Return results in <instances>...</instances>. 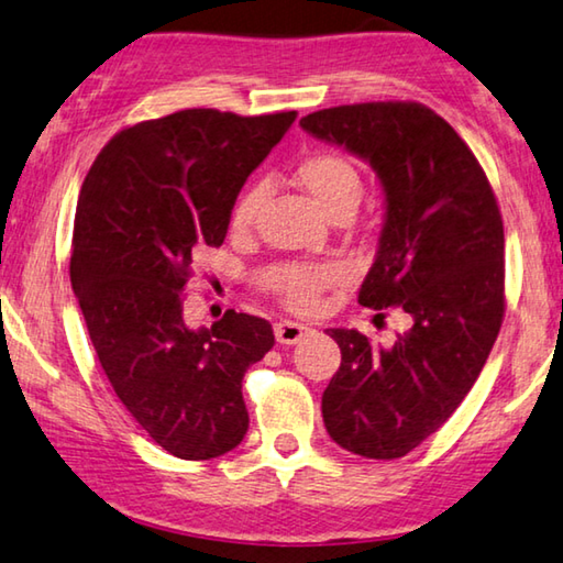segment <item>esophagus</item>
Listing matches in <instances>:
<instances>
[{
    "label": "esophagus",
    "instance_id": "obj_1",
    "mask_svg": "<svg viewBox=\"0 0 563 563\" xmlns=\"http://www.w3.org/2000/svg\"><path fill=\"white\" fill-rule=\"evenodd\" d=\"M309 331V327H303V324H299V321H279V324L274 327V334H276V342L279 344H297L299 339L307 334Z\"/></svg>",
    "mask_w": 563,
    "mask_h": 563
}]
</instances>
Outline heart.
Listing matches in <instances>:
<instances>
[{"instance_id":"heart-1","label":"heart","mask_w":563,"mask_h":563,"mask_svg":"<svg viewBox=\"0 0 563 563\" xmlns=\"http://www.w3.org/2000/svg\"><path fill=\"white\" fill-rule=\"evenodd\" d=\"M297 179L309 197L327 211L336 214L342 209H356L364 195V179L356 164L339 152H314L303 156L297 167ZM266 199V184L252 181L242 189L232 207V229L246 232ZM346 269L339 264H287L274 276V287L289 307L309 311L319 303L321 291L342 282Z\"/></svg>"}]
</instances>
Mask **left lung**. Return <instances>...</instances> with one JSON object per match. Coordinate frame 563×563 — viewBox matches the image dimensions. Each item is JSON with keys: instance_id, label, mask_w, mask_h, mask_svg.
I'll return each mask as SVG.
<instances>
[{"instance_id": "1", "label": "left lung", "mask_w": 563, "mask_h": 563, "mask_svg": "<svg viewBox=\"0 0 563 563\" xmlns=\"http://www.w3.org/2000/svg\"><path fill=\"white\" fill-rule=\"evenodd\" d=\"M299 124L379 177L384 227L358 303L404 309L413 321L394 346L327 329L342 366L321 396L324 427L352 454L407 456L464 401L499 336V207L466 142L417 101L331 107Z\"/></svg>"}]
</instances>
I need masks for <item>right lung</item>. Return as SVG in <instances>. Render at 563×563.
I'll use <instances>...</instances> for the list:
<instances>
[{
	"label": "right lung",
	"instance_id": "right-lung-1",
	"mask_svg": "<svg viewBox=\"0 0 563 563\" xmlns=\"http://www.w3.org/2000/svg\"><path fill=\"white\" fill-rule=\"evenodd\" d=\"M297 112L184 109L122 129L91 164L74 217L71 289L119 401L172 456L205 462L242 444L246 368L274 346L266 319L229 309L184 324L199 249L221 246L244 181Z\"/></svg>",
	"mask_w": 563,
	"mask_h": 563
}]
</instances>
